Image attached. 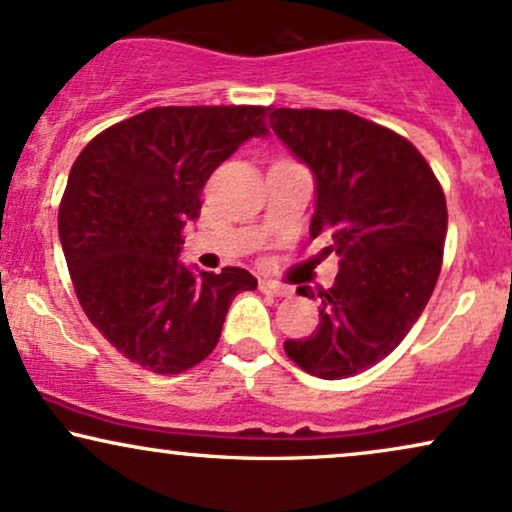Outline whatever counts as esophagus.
Returning <instances> with one entry per match:
<instances>
[{
    "label": "esophagus",
    "mask_w": 512,
    "mask_h": 512,
    "mask_svg": "<svg viewBox=\"0 0 512 512\" xmlns=\"http://www.w3.org/2000/svg\"><path fill=\"white\" fill-rule=\"evenodd\" d=\"M261 292L263 294H270V296H292V289L287 285H277V282H270V280H261Z\"/></svg>",
    "instance_id": "obj_1"
}]
</instances>
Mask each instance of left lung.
Returning a JSON list of instances; mask_svg holds the SVG:
<instances>
[{"instance_id":"1","label":"left lung","mask_w":512,"mask_h":512,"mask_svg":"<svg viewBox=\"0 0 512 512\" xmlns=\"http://www.w3.org/2000/svg\"><path fill=\"white\" fill-rule=\"evenodd\" d=\"M268 123L311 168V237L325 232L339 256L337 280L318 292L320 325L285 351L323 380L358 375L401 344L430 301L449 223L444 192L406 137L349 111L273 109Z\"/></svg>"}]
</instances>
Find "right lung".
<instances>
[{"label": "right lung", "mask_w": 512, "mask_h": 512, "mask_svg": "<svg viewBox=\"0 0 512 512\" xmlns=\"http://www.w3.org/2000/svg\"><path fill=\"white\" fill-rule=\"evenodd\" d=\"M263 118V106H159L75 159L59 208L63 256L82 311L132 363L159 375L201 363L232 299L258 287L244 268H187L180 251L208 175L268 135Z\"/></svg>", "instance_id": "obj_1"}]
</instances>
